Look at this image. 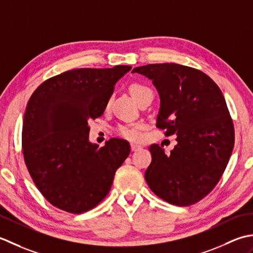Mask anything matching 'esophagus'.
I'll return each instance as SVG.
<instances>
[{"label":"esophagus","instance_id":"esophagus-1","mask_svg":"<svg viewBox=\"0 0 253 253\" xmlns=\"http://www.w3.org/2000/svg\"><path fill=\"white\" fill-rule=\"evenodd\" d=\"M131 149H132V152H136V151H138V149H141V146L136 145V144H131Z\"/></svg>","mask_w":253,"mask_h":253}]
</instances>
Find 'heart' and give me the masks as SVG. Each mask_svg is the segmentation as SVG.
Segmentation results:
<instances>
[{
  "label": "heart",
  "instance_id": "heart-1",
  "mask_svg": "<svg viewBox=\"0 0 253 253\" xmlns=\"http://www.w3.org/2000/svg\"><path fill=\"white\" fill-rule=\"evenodd\" d=\"M131 95L133 96L138 105L141 104L147 98H153V90L148 86L141 84V83H133L128 87ZM117 132L120 136L128 141H138L142 136L141 134V126L133 125V126H118Z\"/></svg>",
  "mask_w": 253,
  "mask_h": 253
}]
</instances>
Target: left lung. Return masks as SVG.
I'll return each mask as SVG.
<instances>
[{
    "instance_id": "8db88e82",
    "label": "left lung",
    "mask_w": 253,
    "mask_h": 253,
    "mask_svg": "<svg viewBox=\"0 0 253 253\" xmlns=\"http://www.w3.org/2000/svg\"><path fill=\"white\" fill-rule=\"evenodd\" d=\"M132 72L153 81L161 97L156 126L165 135H177L169 155L158 144L149 147L148 187L170 204L199 202L223 176L235 144L223 92L210 76L190 66L148 64Z\"/></svg>"
}]
</instances>
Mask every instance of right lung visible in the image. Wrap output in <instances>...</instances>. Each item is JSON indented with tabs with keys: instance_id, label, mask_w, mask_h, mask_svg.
<instances>
[{
	"instance_id": "1",
	"label": "right lung",
	"mask_w": 253,
	"mask_h": 253,
	"mask_svg": "<svg viewBox=\"0 0 253 253\" xmlns=\"http://www.w3.org/2000/svg\"><path fill=\"white\" fill-rule=\"evenodd\" d=\"M131 70L76 69L44 81L26 108L22 146L36 187L65 212L94 209L110 191L130 144L111 138L105 146L88 141V120L104 113L118 80Z\"/></svg>"
}]
</instances>
